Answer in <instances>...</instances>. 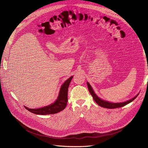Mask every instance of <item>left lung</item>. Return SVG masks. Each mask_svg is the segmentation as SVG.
Segmentation results:
<instances>
[{
    "mask_svg": "<svg viewBox=\"0 0 148 148\" xmlns=\"http://www.w3.org/2000/svg\"><path fill=\"white\" fill-rule=\"evenodd\" d=\"M87 84H88V89L89 91L90 92V94H91L94 100L95 101L96 103L99 106L103 108H108V109H114V108H121L123 106H124L125 105H126L129 103H130L131 102H132V101H134L136 97H137L139 94L136 95L135 97H134L133 98H132L131 99L127 101L126 102H123V103H110V102H108L106 101H104L103 99H100V98L98 97L96 94L94 93V90L92 89V88H91V86L89 84V82H87Z\"/></svg>",
    "mask_w": 148,
    "mask_h": 148,
    "instance_id": "8db88e82",
    "label": "left lung"
}]
</instances>
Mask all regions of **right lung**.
Wrapping results in <instances>:
<instances>
[{"mask_svg":"<svg viewBox=\"0 0 148 148\" xmlns=\"http://www.w3.org/2000/svg\"><path fill=\"white\" fill-rule=\"evenodd\" d=\"M73 77V76H71L63 83L60 88L58 99L54 103L39 109H29L25 106V108L29 111L36 114L40 115L53 114L58 113L62 111L67 106L68 88H69V84Z\"/></svg>","mask_w":148,"mask_h":148,"instance_id":"obj_1","label":"right lung"}]
</instances>
